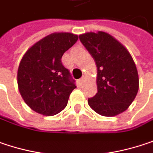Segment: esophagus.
Segmentation results:
<instances>
[{
	"label": "esophagus",
	"mask_w": 153,
	"mask_h": 153,
	"mask_svg": "<svg viewBox=\"0 0 153 153\" xmlns=\"http://www.w3.org/2000/svg\"><path fill=\"white\" fill-rule=\"evenodd\" d=\"M84 80H85V76H82V77H81V78L79 79V82H80V83L82 84V82H84Z\"/></svg>",
	"instance_id": "1"
}]
</instances>
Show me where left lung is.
<instances>
[{"mask_svg":"<svg viewBox=\"0 0 153 153\" xmlns=\"http://www.w3.org/2000/svg\"><path fill=\"white\" fill-rule=\"evenodd\" d=\"M96 61L97 93L88 99L90 107L104 117L127 110L138 91V75L129 51L111 35L99 31L79 36Z\"/></svg>","mask_w":153,"mask_h":153,"instance_id":"obj_1","label":"left lung"}]
</instances>
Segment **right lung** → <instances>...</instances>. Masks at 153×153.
Returning a JSON list of instances; mask_svg holds the SVG:
<instances>
[{
    "mask_svg": "<svg viewBox=\"0 0 153 153\" xmlns=\"http://www.w3.org/2000/svg\"><path fill=\"white\" fill-rule=\"evenodd\" d=\"M77 39L71 33H54L23 56L17 72L18 88L24 102L36 112L53 116L66 107L76 86L61 59Z\"/></svg>",
    "mask_w": 153,
    "mask_h": 153,
    "instance_id": "right-lung-1",
    "label": "right lung"
}]
</instances>
